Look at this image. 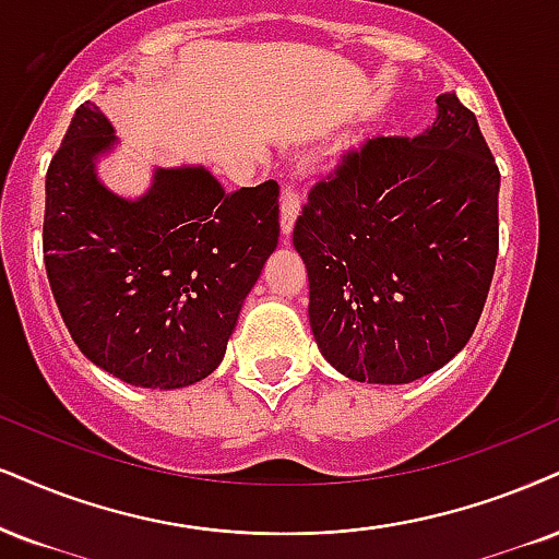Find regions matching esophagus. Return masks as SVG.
<instances>
[{
	"label": "esophagus",
	"mask_w": 559,
	"mask_h": 559,
	"mask_svg": "<svg viewBox=\"0 0 559 559\" xmlns=\"http://www.w3.org/2000/svg\"><path fill=\"white\" fill-rule=\"evenodd\" d=\"M280 206H282V233H285V236H290V230H293V225H295V217H298V212H300L298 183L287 181L285 186H282Z\"/></svg>",
	"instance_id": "esophagus-1"
}]
</instances>
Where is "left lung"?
<instances>
[{
    "label": "left lung",
    "instance_id": "1",
    "mask_svg": "<svg viewBox=\"0 0 559 559\" xmlns=\"http://www.w3.org/2000/svg\"><path fill=\"white\" fill-rule=\"evenodd\" d=\"M500 170L477 116L440 95L419 136H368L316 178L293 243L316 344L360 383H412L461 353L500 246Z\"/></svg>",
    "mask_w": 559,
    "mask_h": 559
}]
</instances>
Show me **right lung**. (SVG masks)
<instances>
[{
    "label": "right lung",
    "instance_id": "1",
    "mask_svg": "<svg viewBox=\"0 0 559 559\" xmlns=\"http://www.w3.org/2000/svg\"><path fill=\"white\" fill-rule=\"evenodd\" d=\"M114 129L85 100L46 174L44 261L82 355L142 389H183L223 360L240 306L280 240V186L225 191L204 168H160L127 202L93 160Z\"/></svg>",
    "mask_w": 559,
    "mask_h": 559
}]
</instances>
